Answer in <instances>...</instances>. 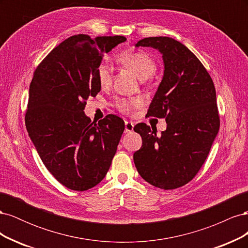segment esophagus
Masks as SVG:
<instances>
[{
	"label": "esophagus",
	"instance_id": "esophagus-1",
	"mask_svg": "<svg viewBox=\"0 0 248 248\" xmlns=\"http://www.w3.org/2000/svg\"><path fill=\"white\" fill-rule=\"evenodd\" d=\"M133 127H134V125H133L132 122L126 121V122H125V133H130V132H132V131H133Z\"/></svg>",
	"mask_w": 248,
	"mask_h": 248
}]
</instances>
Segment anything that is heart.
<instances>
[{
    "label": "heart",
    "instance_id": "b5f03b06",
    "mask_svg": "<svg viewBox=\"0 0 248 248\" xmlns=\"http://www.w3.org/2000/svg\"><path fill=\"white\" fill-rule=\"evenodd\" d=\"M117 61L125 68L131 70L136 76L141 79H147L156 70V63L154 59L148 52L144 50H127L119 54ZM96 76L99 85L102 88L108 87L111 82V70L109 66L106 63H101L96 69ZM141 106V100L139 98L133 99H120L117 102L118 108L125 112L130 114L134 109Z\"/></svg>",
    "mask_w": 248,
    "mask_h": 248
}]
</instances>
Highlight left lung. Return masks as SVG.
<instances>
[{"label":"left lung","mask_w":248,"mask_h":248,"mask_svg":"<svg viewBox=\"0 0 248 248\" xmlns=\"http://www.w3.org/2000/svg\"><path fill=\"white\" fill-rule=\"evenodd\" d=\"M136 46L162 55L164 72L147 116L166 118L167 129L157 136L145 123L134 126L141 148L133 154L140 177L161 189H175L194 178L219 130L213 80L184 44L170 37H148Z\"/></svg>","instance_id":"obj_1"}]
</instances>
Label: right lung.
I'll return each instance as SVG.
<instances>
[{
  "instance_id": "obj_1",
  "label": "right lung",
  "mask_w": 248,
  "mask_h": 248,
  "mask_svg": "<svg viewBox=\"0 0 248 248\" xmlns=\"http://www.w3.org/2000/svg\"><path fill=\"white\" fill-rule=\"evenodd\" d=\"M124 41V36H71L34 72L27 130L44 166L69 189L84 191L101 182L116 154L123 120L108 115L94 123L84 109L101 90L96 69L103 55Z\"/></svg>"
}]
</instances>
